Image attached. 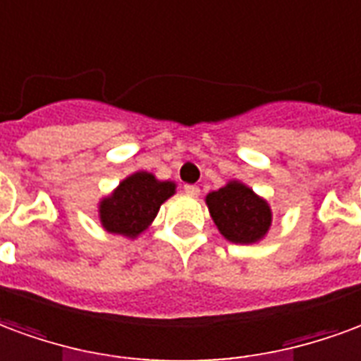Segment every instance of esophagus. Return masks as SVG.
<instances>
[{"instance_id":"34e87169","label":"esophagus","mask_w":361,"mask_h":361,"mask_svg":"<svg viewBox=\"0 0 361 361\" xmlns=\"http://www.w3.org/2000/svg\"><path fill=\"white\" fill-rule=\"evenodd\" d=\"M184 192H186L188 196H198L200 188L196 184H184Z\"/></svg>"}]
</instances>
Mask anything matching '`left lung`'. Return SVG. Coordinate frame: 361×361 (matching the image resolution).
I'll list each match as a JSON object with an SVG mask.
<instances>
[{"label": "left lung", "mask_w": 361, "mask_h": 361, "mask_svg": "<svg viewBox=\"0 0 361 361\" xmlns=\"http://www.w3.org/2000/svg\"><path fill=\"white\" fill-rule=\"evenodd\" d=\"M206 204L221 235L235 244L257 242L271 227V209L267 202L238 180L209 192Z\"/></svg>", "instance_id": "obj_1"}]
</instances>
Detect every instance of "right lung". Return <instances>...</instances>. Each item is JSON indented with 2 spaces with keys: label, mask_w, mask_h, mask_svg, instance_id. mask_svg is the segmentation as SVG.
<instances>
[{
  "label": "right lung",
  "mask_w": 361,
  "mask_h": 361,
  "mask_svg": "<svg viewBox=\"0 0 361 361\" xmlns=\"http://www.w3.org/2000/svg\"><path fill=\"white\" fill-rule=\"evenodd\" d=\"M175 194V184L157 180L152 173H134L99 204V219L105 231L134 238L155 219L159 207Z\"/></svg>",
  "instance_id": "right-lung-1"
}]
</instances>
